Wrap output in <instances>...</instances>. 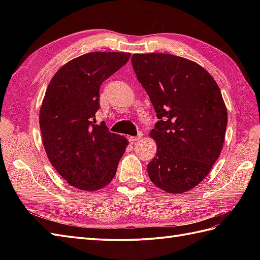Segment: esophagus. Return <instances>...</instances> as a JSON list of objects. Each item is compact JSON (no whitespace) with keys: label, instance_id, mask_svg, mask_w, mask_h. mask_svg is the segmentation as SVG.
I'll use <instances>...</instances> for the list:
<instances>
[{"label":"esophagus","instance_id":"1","mask_svg":"<svg viewBox=\"0 0 260 260\" xmlns=\"http://www.w3.org/2000/svg\"><path fill=\"white\" fill-rule=\"evenodd\" d=\"M142 133H140L139 135H137V136H129L128 137V140H129V142H132V143H136L137 141H140V139H141V137H142Z\"/></svg>","mask_w":260,"mask_h":260}]
</instances>
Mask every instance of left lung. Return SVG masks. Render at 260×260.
<instances>
[{
	"mask_svg": "<svg viewBox=\"0 0 260 260\" xmlns=\"http://www.w3.org/2000/svg\"><path fill=\"white\" fill-rule=\"evenodd\" d=\"M132 64L158 118L150 133L157 152L148 176L168 193L192 190L223 146L228 115L220 88L200 64L173 54L135 53Z\"/></svg>",
	"mask_w": 260,
	"mask_h": 260,
	"instance_id": "obj_1",
	"label": "left lung"
}]
</instances>
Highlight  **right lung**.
I'll list each match as a JSON object with an SVG mask.
<instances>
[{
	"mask_svg": "<svg viewBox=\"0 0 260 260\" xmlns=\"http://www.w3.org/2000/svg\"><path fill=\"white\" fill-rule=\"evenodd\" d=\"M127 52H89L60 68L49 84L39 123L47 156L68 183L84 191L106 186L128 142L96 124L99 88L128 61Z\"/></svg>",
	"mask_w": 260,
	"mask_h": 260,
	"instance_id": "add662e5",
	"label": "right lung"
}]
</instances>
